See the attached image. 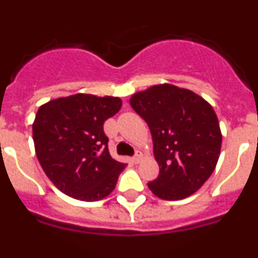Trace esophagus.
<instances>
[{"mask_svg": "<svg viewBox=\"0 0 258 258\" xmlns=\"http://www.w3.org/2000/svg\"><path fill=\"white\" fill-rule=\"evenodd\" d=\"M141 159H142V152L136 151V154H134V156H133V161L136 164H138L141 161Z\"/></svg>", "mask_w": 258, "mask_h": 258, "instance_id": "esophagus-1", "label": "esophagus"}]
</instances>
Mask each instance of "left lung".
Here are the masks:
<instances>
[{
	"instance_id": "left-lung-1",
	"label": "left lung",
	"mask_w": 258,
	"mask_h": 258,
	"mask_svg": "<svg viewBox=\"0 0 258 258\" xmlns=\"http://www.w3.org/2000/svg\"><path fill=\"white\" fill-rule=\"evenodd\" d=\"M131 106L149 125L160 166L150 190L163 200L192 195L220 157L222 136L211 104L191 90L164 84L136 93Z\"/></svg>"
}]
</instances>
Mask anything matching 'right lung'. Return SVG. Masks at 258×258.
<instances>
[{"label": "right lung", "instance_id": "1", "mask_svg": "<svg viewBox=\"0 0 258 258\" xmlns=\"http://www.w3.org/2000/svg\"><path fill=\"white\" fill-rule=\"evenodd\" d=\"M121 108L116 97L75 94L38 108L33 142L45 174L61 192L98 202L112 192L125 168L108 151L103 124Z\"/></svg>", "mask_w": 258, "mask_h": 258}]
</instances>
